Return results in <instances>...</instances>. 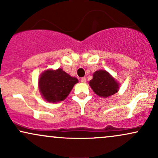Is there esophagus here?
<instances>
[{"label":"esophagus","mask_w":158,"mask_h":158,"mask_svg":"<svg viewBox=\"0 0 158 158\" xmlns=\"http://www.w3.org/2000/svg\"><path fill=\"white\" fill-rule=\"evenodd\" d=\"M81 82H82V83L86 82V78H85V77L81 78Z\"/></svg>","instance_id":"esophagus-1"}]
</instances>
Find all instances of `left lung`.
I'll list each match as a JSON object with an SVG mask.
<instances>
[{
  "label": "left lung",
  "instance_id": "1",
  "mask_svg": "<svg viewBox=\"0 0 158 158\" xmlns=\"http://www.w3.org/2000/svg\"><path fill=\"white\" fill-rule=\"evenodd\" d=\"M90 86L99 97H108L117 93L119 83L105 70H99L93 74V79L89 81Z\"/></svg>",
  "mask_w": 158,
  "mask_h": 158
}]
</instances>
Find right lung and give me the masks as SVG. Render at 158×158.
I'll use <instances>...</instances> for the list:
<instances>
[{"instance_id": "obj_1", "label": "right lung", "mask_w": 158, "mask_h": 158, "mask_svg": "<svg viewBox=\"0 0 158 158\" xmlns=\"http://www.w3.org/2000/svg\"><path fill=\"white\" fill-rule=\"evenodd\" d=\"M77 82V78L70 77L61 68L47 70L40 76L39 88L45 100L56 103L64 100Z\"/></svg>"}]
</instances>
